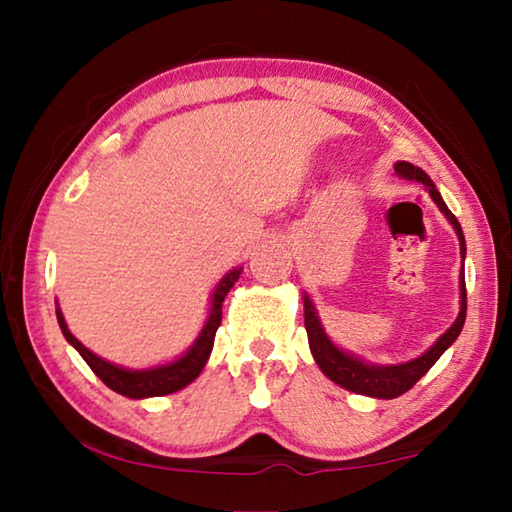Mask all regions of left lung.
<instances>
[{"instance_id": "left-lung-1", "label": "left lung", "mask_w": 512, "mask_h": 512, "mask_svg": "<svg viewBox=\"0 0 512 512\" xmlns=\"http://www.w3.org/2000/svg\"><path fill=\"white\" fill-rule=\"evenodd\" d=\"M395 171L397 176H402L406 180H418V183L427 187L433 203L440 207V212H443L447 216V221L454 225L458 241H461V255L465 259V237H463L461 223H458L456 216L447 210L443 196H440L436 185H433V180L420 167H413L411 162H404V160L395 162ZM302 300H305V327H307L309 348H311V354H314V361L318 363V368L323 370V375L332 379L334 384L343 386L345 391L377 397V400H393V397H400L406 391H411V388L418 384V379L427 375L433 363L440 359V354H443L449 345L458 339V334H461V329L465 325V311H467L465 273L461 268V311H458L454 325L449 327L427 352L420 354L418 359L406 361V363H393V366H377V363H368L359 357H354V354L341 350L339 345L329 341L323 325H320L314 302H311L307 293Z\"/></svg>"}]
</instances>
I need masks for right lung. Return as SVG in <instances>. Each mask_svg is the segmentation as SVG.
Returning a JSON list of instances; mask_svg holds the SVG:
<instances>
[{
	"mask_svg": "<svg viewBox=\"0 0 512 512\" xmlns=\"http://www.w3.org/2000/svg\"><path fill=\"white\" fill-rule=\"evenodd\" d=\"M239 275H241V266L232 268L230 273H225L221 277V282L214 287L210 314H207V320L201 329V334H198V339L194 341L192 348L183 354V357H178L171 363H164V366L144 368V370H128V368L115 366V363H110L106 359L97 357L94 352H90L72 332H69L63 318V311L58 307H56V318H58L60 329H63V336L67 339V343L74 345L76 352L81 354L85 363L92 368L94 375H97L103 384L110 388V391H115L124 397H133V400L169 395V393L180 391V388H185L187 384H192V381L201 375V370L205 368V363L210 359V352L214 348L216 329L221 325L223 300L228 296V291L235 287Z\"/></svg>",
	"mask_w": 512,
	"mask_h": 512,
	"instance_id": "obj_1",
	"label": "right lung"
}]
</instances>
